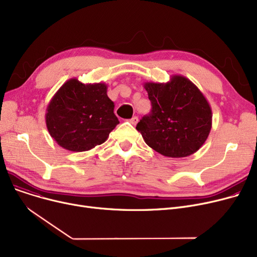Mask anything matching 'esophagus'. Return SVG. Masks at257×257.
Returning a JSON list of instances; mask_svg holds the SVG:
<instances>
[{
  "instance_id": "1",
  "label": "esophagus",
  "mask_w": 257,
  "mask_h": 257,
  "mask_svg": "<svg viewBox=\"0 0 257 257\" xmlns=\"http://www.w3.org/2000/svg\"><path fill=\"white\" fill-rule=\"evenodd\" d=\"M138 121H139V116H137V115H134V116L130 119V123H131L132 125H137Z\"/></svg>"
}]
</instances>
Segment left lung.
Here are the masks:
<instances>
[{"instance_id":"obj_1","label":"left lung","mask_w":257,"mask_h":257,"mask_svg":"<svg viewBox=\"0 0 257 257\" xmlns=\"http://www.w3.org/2000/svg\"><path fill=\"white\" fill-rule=\"evenodd\" d=\"M152 104L137 125L146 144L164 156L180 158L197 152L207 140L212 113L200 89L180 75L167 83L144 84Z\"/></svg>"}]
</instances>
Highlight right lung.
Returning <instances> with one entry per match:
<instances>
[{
  "label": "right lung",
  "instance_id": "right-lung-1",
  "mask_svg": "<svg viewBox=\"0 0 257 257\" xmlns=\"http://www.w3.org/2000/svg\"><path fill=\"white\" fill-rule=\"evenodd\" d=\"M105 83L67 80L51 99L46 112L50 136L63 149L88 151L103 144L119 123Z\"/></svg>",
  "mask_w": 257,
  "mask_h": 257
}]
</instances>
